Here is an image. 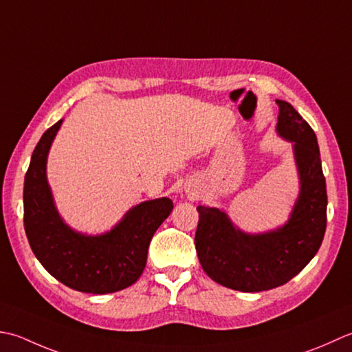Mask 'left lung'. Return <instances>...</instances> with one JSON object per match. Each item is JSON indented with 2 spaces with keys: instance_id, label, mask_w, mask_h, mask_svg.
<instances>
[{
  "instance_id": "left-lung-1",
  "label": "left lung",
  "mask_w": 352,
  "mask_h": 352,
  "mask_svg": "<svg viewBox=\"0 0 352 352\" xmlns=\"http://www.w3.org/2000/svg\"><path fill=\"white\" fill-rule=\"evenodd\" d=\"M276 132L293 144L299 195L289 220L267 232L250 234L225 211L197 206L195 236L200 266L212 281L239 292H263L289 283L316 255L327 228V185L316 133L295 107L276 100Z\"/></svg>"
}]
</instances>
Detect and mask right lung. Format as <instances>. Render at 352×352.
<instances>
[{
    "instance_id": "1",
    "label": "right lung",
    "mask_w": 352,
    "mask_h": 352,
    "mask_svg": "<svg viewBox=\"0 0 352 352\" xmlns=\"http://www.w3.org/2000/svg\"><path fill=\"white\" fill-rule=\"evenodd\" d=\"M57 121L34 147L24 179V229L34 256L57 281L77 292L106 295L138 281L156 229L173 202L146 200L129 210L111 231L86 235L60 217L47 181V157L60 129Z\"/></svg>"
}]
</instances>
